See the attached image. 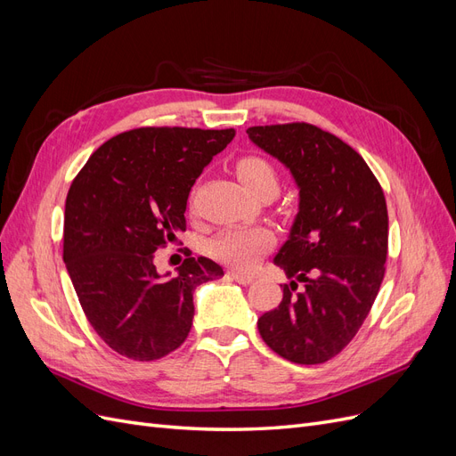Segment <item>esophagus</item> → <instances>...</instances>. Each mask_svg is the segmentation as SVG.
Instances as JSON below:
<instances>
[{"mask_svg":"<svg viewBox=\"0 0 456 456\" xmlns=\"http://www.w3.org/2000/svg\"><path fill=\"white\" fill-rule=\"evenodd\" d=\"M228 275H230V278H232L233 281H238L240 285H249V283H253V275H247V273H241V272H236V270L228 272Z\"/></svg>","mask_w":456,"mask_h":456,"instance_id":"1","label":"esophagus"}]
</instances>
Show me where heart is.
Here are the masks:
<instances>
[{
  "mask_svg": "<svg viewBox=\"0 0 456 456\" xmlns=\"http://www.w3.org/2000/svg\"><path fill=\"white\" fill-rule=\"evenodd\" d=\"M236 173L245 188L255 196L278 191L280 176L273 165L260 156H245L236 163ZM272 232L260 226H232L209 243V253L236 268H251L256 258L272 245Z\"/></svg>",
  "mask_w": 456,
  "mask_h": 456,
  "instance_id": "obj_1",
  "label": "heart"
}]
</instances>
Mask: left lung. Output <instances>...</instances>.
Masks as SVG:
<instances>
[{
	"instance_id": "obj_1",
	"label": "left lung",
	"mask_w": 456,
	"mask_h": 456,
	"mask_svg": "<svg viewBox=\"0 0 456 456\" xmlns=\"http://www.w3.org/2000/svg\"><path fill=\"white\" fill-rule=\"evenodd\" d=\"M247 134L298 186V213L273 258L291 283L280 306L258 317V333L289 362L325 363L348 346L379 295L388 255L384 191L352 146L310 123Z\"/></svg>"
}]
</instances>
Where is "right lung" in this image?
I'll list each match as a JSON object with an SVG mask.
<instances>
[{"label":"right lung","mask_w":456,"mask_h":456,"mask_svg":"<svg viewBox=\"0 0 456 456\" xmlns=\"http://www.w3.org/2000/svg\"><path fill=\"white\" fill-rule=\"evenodd\" d=\"M233 129L141 127L106 141L74 178L64 209V265L89 323L110 348L154 362L186 340L194 289L224 275L190 256L161 275L154 253L186 230L191 186Z\"/></svg>","instance_id":"right-lung-1"}]
</instances>
